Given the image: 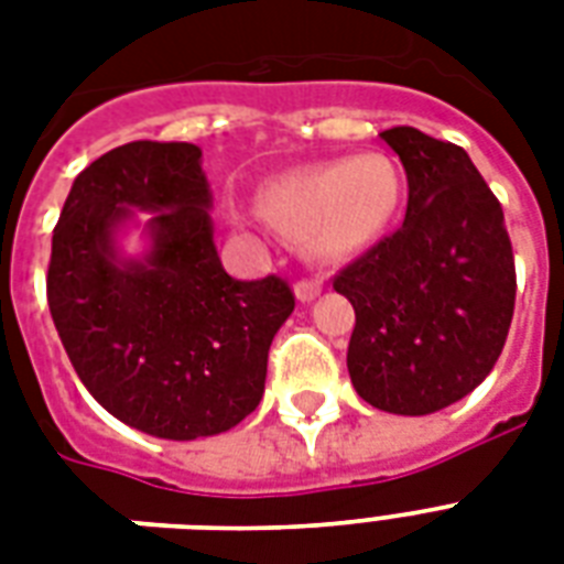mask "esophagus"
Instances as JSON below:
<instances>
[{"label": "esophagus", "mask_w": 564, "mask_h": 564, "mask_svg": "<svg viewBox=\"0 0 564 564\" xmlns=\"http://www.w3.org/2000/svg\"><path fill=\"white\" fill-rule=\"evenodd\" d=\"M318 292H322V281H313V278H301V281L295 283V295H299V301L318 299Z\"/></svg>", "instance_id": "esophagus-1"}]
</instances>
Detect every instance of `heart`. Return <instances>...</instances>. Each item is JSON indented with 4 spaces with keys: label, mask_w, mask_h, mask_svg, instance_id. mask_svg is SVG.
Segmentation results:
<instances>
[{
    "label": "heart",
    "mask_w": 564,
    "mask_h": 564,
    "mask_svg": "<svg viewBox=\"0 0 564 564\" xmlns=\"http://www.w3.org/2000/svg\"><path fill=\"white\" fill-rule=\"evenodd\" d=\"M403 178L380 152L299 166L265 181L257 195L263 219L304 237L318 257H351L375 246L401 207ZM242 225V216H234Z\"/></svg>",
    "instance_id": "heart-1"
}]
</instances>
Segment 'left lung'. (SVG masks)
<instances>
[{
  "mask_svg": "<svg viewBox=\"0 0 564 564\" xmlns=\"http://www.w3.org/2000/svg\"><path fill=\"white\" fill-rule=\"evenodd\" d=\"M380 137L406 172V216L334 278L357 316L348 375L377 410L430 415L495 369L516 310V257L465 149L410 126Z\"/></svg>",
  "mask_w": 564,
  "mask_h": 564,
  "instance_id": "obj_1",
  "label": "left lung"
}]
</instances>
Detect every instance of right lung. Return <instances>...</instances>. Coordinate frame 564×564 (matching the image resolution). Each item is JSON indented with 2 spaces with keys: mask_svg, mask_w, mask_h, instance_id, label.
<instances>
[{
  "mask_svg": "<svg viewBox=\"0 0 564 564\" xmlns=\"http://www.w3.org/2000/svg\"><path fill=\"white\" fill-rule=\"evenodd\" d=\"M131 206L153 210L143 261L112 246ZM207 207L198 145L134 140L75 178L52 234L46 299L75 375L128 427L175 442L257 410L269 345L295 310L278 274L221 269Z\"/></svg>",
  "mask_w": 564,
  "mask_h": 564,
  "instance_id": "1",
  "label": "right lung"
}]
</instances>
